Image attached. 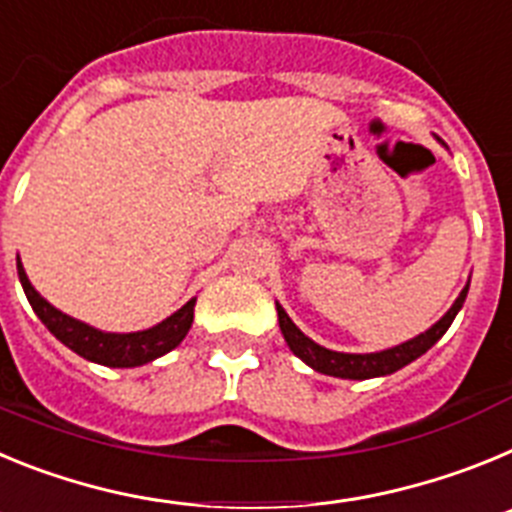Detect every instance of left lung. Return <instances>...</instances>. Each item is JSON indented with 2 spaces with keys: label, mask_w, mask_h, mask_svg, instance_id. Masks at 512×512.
I'll use <instances>...</instances> for the list:
<instances>
[{
  "label": "left lung",
  "mask_w": 512,
  "mask_h": 512,
  "mask_svg": "<svg viewBox=\"0 0 512 512\" xmlns=\"http://www.w3.org/2000/svg\"><path fill=\"white\" fill-rule=\"evenodd\" d=\"M467 292H469V282L467 287L459 292L454 305L446 310V315H443L438 323H433L425 333H420V336L410 338V341L405 343H397V346L392 348H384V351H374V354H343V351H333V348L320 346V343L312 341L310 336H305V333L292 323L287 310L277 302L279 328H282V336L284 341H287L289 351H292L297 359L305 361L310 369H315V372L328 374V377H338V379L387 377V374H395L397 369H402V366H408L410 361L420 359V356L433 346V343L441 341V336L449 330V325L454 323L461 305H464V300H467Z\"/></svg>",
  "instance_id": "1"
}]
</instances>
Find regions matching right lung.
<instances>
[{"mask_svg": "<svg viewBox=\"0 0 512 512\" xmlns=\"http://www.w3.org/2000/svg\"><path fill=\"white\" fill-rule=\"evenodd\" d=\"M17 277H20L22 289H25L27 302L33 305L35 315L43 320L45 328L51 330L63 346H69L74 354H79L81 359L94 361V364L112 366V369H133V366L151 364L158 356L169 354L171 348L179 346L189 333V328H192L197 297H192L187 305L171 312L169 318L156 323L153 328L135 330V333H107V330L94 328L84 320L71 318V315H66V312H61L45 300L27 279L20 256H17Z\"/></svg>", "mask_w": 512, "mask_h": 512, "instance_id": "add662e5", "label": "right lung"}]
</instances>
